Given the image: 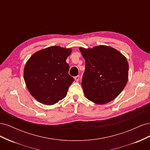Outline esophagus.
Returning a JSON list of instances; mask_svg holds the SVG:
<instances>
[{
    "label": "esophagus",
    "mask_w": 150,
    "mask_h": 150,
    "mask_svg": "<svg viewBox=\"0 0 150 150\" xmlns=\"http://www.w3.org/2000/svg\"><path fill=\"white\" fill-rule=\"evenodd\" d=\"M74 79L76 81H78L79 80V76H76L74 77Z\"/></svg>",
    "instance_id": "esophagus-1"
}]
</instances>
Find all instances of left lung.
I'll list each match as a JSON object with an SVG mask.
<instances>
[{
    "instance_id": "left-lung-1",
    "label": "left lung",
    "mask_w": 150,
    "mask_h": 150,
    "mask_svg": "<svg viewBox=\"0 0 150 150\" xmlns=\"http://www.w3.org/2000/svg\"><path fill=\"white\" fill-rule=\"evenodd\" d=\"M79 49L86 61L81 85L86 98L98 104L115 99L128 81L126 58L116 49L106 46Z\"/></svg>"
}]
</instances>
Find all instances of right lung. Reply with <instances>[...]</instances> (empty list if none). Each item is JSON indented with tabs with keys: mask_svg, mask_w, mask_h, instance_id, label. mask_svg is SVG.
<instances>
[{
	"mask_svg": "<svg viewBox=\"0 0 150 150\" xmlns=\"http://www.w3.org/2000/svg\"><path fill=\"white\" fill-rule=\"evenodd\" d=\"M71 49L51 46L36 52L26 62L24 81L36 100L52 105L64 98L74 81L69 73L66 60Z\"/></svg>",
	"mask_w": 150,
	"mask_h": 150,
	"instance_id": "right-lung-1",
	"label": "right lung"
}]
</instances>
